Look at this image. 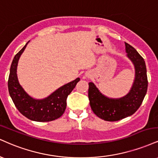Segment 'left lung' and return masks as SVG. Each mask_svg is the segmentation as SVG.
I'll use <instances>...</instances> for the list:
<instances>
[{"instance_id":"left-lung-1","label":"left lung","mask_w":158,"mask_h":158,"mask_svg":"<svg viewBox=\"0 0 158 158\" xmlns=\"http://www.w3.org/2000/svg\"><path fill=\"white\" fill-rule=\"evenodd\" d=\"M128 57L135 68V79L130 92L119 99H112L103 96L94 83H89L88 98L93 112L107 121H116L134 114L143 102L148 87L146 67L143 58L132 45L125 43Z\"/></svg>"}]
</instances>
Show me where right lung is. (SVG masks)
Wrapping results in <instances>:
<instances>
[{
  "instance_id": "add662e5",
  "label": "right lung",
  "mask_w": 158,
  "mask_h": 158,
  "mask_svg": "<svg viewBox=\"0 0 158 158\" xmlns=\"http://www.w3.org/2000/svg\"><path fill=\"white\" fill-rule=\"evenodd\" d=\"M27 44L28 43L15 55L11 64L8 79L9 95L17 109L27 118L40 122L54 121L64 113L67 105L68 96L80 79L77 78L74 81L63 85L45 99L36 100L30 97L19 84L16 73L19 58Z\"/></svg>"
}]
</instances>
